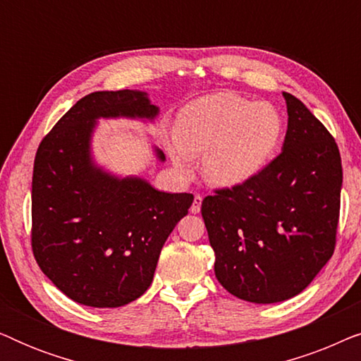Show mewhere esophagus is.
<instances>
[{"mask_svg": "<svg viewBox=\"0 0 361 361\" xmlns=\"http://www.w3.org/2000/svg\"><path fill=\"white\" fill-rule=\"evenodd\" d=\"M200 207H202V195L197 194L194 197V202H192V207H190V212L192 214H199L200 212Z\"/></svg>", "mask_w": 361, "mask_h": 361, "instance_id": "obj_1", "label": "esophagus"}]
</instances>
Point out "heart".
I'll list each match as a JSON object with an SVG mask.
<instances>
[{
	"instance_id": "1",
	"label": "heart",
	"mask_w": 361,
	"mask_h": 361,
	"mask_svg": "<svg viewBox=\"0 0 361 361\" xmlns=\"http://www.w3.org/2000/svg\"><path fill=\"white\" fill-rule=\"evenodd\" d=\"M283 131V115L274 105L220 92L197 98L179 111L171 154L182 172L190 171V157L204 154L207 180L238 185L268 166Z\"/></svg>"
}]
</instances>
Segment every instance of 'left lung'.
I'll list each match as a JSON object with an SVG mask.
<instances>
[{
    "label": "left lung",
    "mask_w": 361,
    "mask_h": 361,
    "mask_svg": "<svg viewBox=\"0 0 361 361\" xmlns=\"http://www.w3.org/2000/svg\"><path fill=\"white\" fill-rule=\"evenodd\" d=\"M283 152L259 174L202 202L215 276L256 304L290 299L332 258L342 190L338 146L299 98L283 93Z\"/></svg>",
    "instance_id": "left-lung-1"
}]
</instances>
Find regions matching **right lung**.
<instances>
[{"instance_id": "add662e5", "label": "right lung", "mask_w": 361, "mask_h": 361, "mask_svg": "<svg viewBox=\"0 0 361 361\" xmlns=\"http://www.w3.org/2000/svg\"><path fill=\"white\" fill-rule=\"evenodd\" d=\"M159 111L145 92H93L56 123L32 171L31 245L39 268L67 298L120 307L146 293L162 245L192 205V194L156 190L140 177L93 164L98 118H147ZM161 161L164 152L156 149Z\"/></svg>"}]
</instances>
